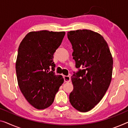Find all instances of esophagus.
<instances>
[{
  "instance_id": "esophagus-1",
  "label": "esophagus",
  "mask_w": 128,
  "mask_h": 128,
  "mask_svg": "<svg viewBox=\"0 0 128 128\" xmlns=\"http://www.w3.org/2000/svg\"><path fill=\"white\" fill-rule=\"evenodd\" d=\"M64 80L65 82H69L70 80V76H64Z\"/></svg>"
}]
</instances>
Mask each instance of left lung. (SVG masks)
Returning a JSON list of instances; mask_svg holds the SVG:
<instances>
[{
  "label": "left lung",
  "instance_id": "8db88e82",
  "mask_svg": "<svg viewBox=\"0 0 128 128\" xmlns=\"http://www.w3.org/2000/svg\"><path fill=\"white\" fill-rule=\"evenodd\" d=\"M78 71L71 76L74 90L70 102L81 112L92 109L105 94L112 80L113 61L109 48L100 34L90 30L67 33Z\"/></svg>",
  "mask_w": 128,
  "mask_h": 128
}]
</instances>
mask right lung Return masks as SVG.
<instances>
[{"label": "right lung", "mask_w": 128, "mask_h": 128, "mask_svg": "<svg viewBox=\"0 0 128 128\" xmlns=\"http://www.w3.org/2000/svg\"><path fill=\"white\" fill-rule=\"evenodd\" d=\"M65 34L64 32H32L19 46L15 65L19 87L28 102L37 109L53 104L64 82L62 75H55L53 54Z\"/></svg>", "instance_id": "1"}]
</instances>
